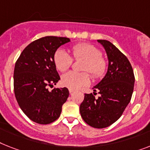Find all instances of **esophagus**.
I'll list each match as a JSON object with an SVG mask.
<instances>
[{
    "label": "esophagus",
    "mask_w": 150,
    "mask_h": 150,
    "mask_svg": "<svg viewBox=\"0 0 150 150\" xmlns=\"http://www.w3.org/2000/svg\"><path fill=\"white\" fill-rule=\"evenodd\" d=\"M69 92H70V94H72L74 93V90H72V89H69Z\"/></svg>",
    "instance_id": "1"
}]
</instances>
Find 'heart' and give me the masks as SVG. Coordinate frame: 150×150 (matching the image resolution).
Here are the masks:
<instances>
[{"mask_svg":"<svg viewBox=\"0 0 150 150\" xmlns=\"http://www.w3.org/2000/svg\"><path fill=\"white\" fill-rule=\"evenodd\" d=\"M72 58L64 49L57 50L54 56L56 67L60 72H64L72 66L74 59L75 60H83L81 70L89 72L93 78H101L106 73L107 62L102 56V52L95 46L87 43H79L74 44L71 48ZM90 82V76L87 73H77L70 71L61 78V83L64 86L76 90L85 86Z\"/></svg>","mask_w":150,"mask_h":150,"instance_id":"heart-1","label":"heart"}]
</instances>
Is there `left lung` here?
<instances>
[{
    "instance_id": "obj_1",
    "label": "left lung",
    "mask_w": 150,
    "mask_h": 150,
    "mask_svg": "<svg viewBox=\"0 0 150 150\" xmlns=\"http://www.w3.org/2000/svg\"><path fill=\"white\" fill-rule=\"evenodd\" d=\"M97 41L103 46L108 57L107 73L93 93H85L80 106L83 120L90 127L102 129L110 126L122 116L130 102L134 88L133 67L127 57L112 43L106 40ZM97 91L100 96L95 97Z\"/></svg>"
}]
</instances>
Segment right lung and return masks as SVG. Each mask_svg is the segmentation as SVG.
<instances>
[{"label": "right lung", "instance_id": "obj_1", "mask_svg": "<svg viewBox=\"0 0 150 150\" xmlns=\"http://www.w3.org/2000/svg\"><path fill=\"white\" fill-rule=\"evenodd\" d=\"M70 41L67 38L47 36L27 46L16 61L13 90L18 105L30 120L49 124L60 117L69 96L66 87L48 90L60 80L54 61L57 48Z\"/></svg>", "mask_w": 150, "mask_h": 150}]
</instances>
